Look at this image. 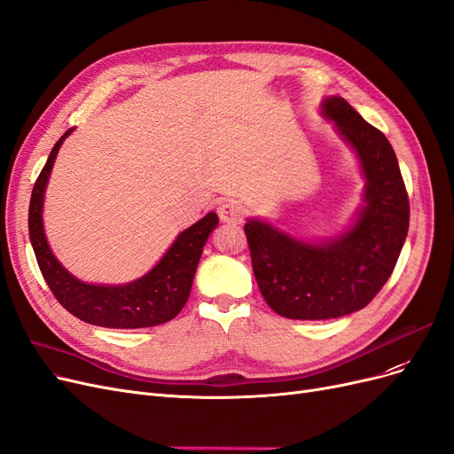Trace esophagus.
Instances as JSON below:
<instances>
[{"label":"esophagus","instance_id":"34e87169","mask_svg":"<svg viewBox=\"0 0 454 454\" xmlns=\"http://www.w3.org/2000/svg\"><path fill=\"white\" fill-rule=\"evenodd\" d=\"M216 213L218 216H221V221L226 223V224H239L243 223V207L239 206L238 201L233 200H228V201H223L221 206L216 207Z\"/></svg>","mask_w":454,"mask_h":454}]
</instances>
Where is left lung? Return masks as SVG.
Listing matches in <instances>:
<instances>
[{
  "label": "left lung",
  "mask_w": 454,
  "mask_h": 454,
  "mask_svg": "<svg viewBox=\"0 0 454 454\" xmlns=\"http://www.w3.org/2000/svg\"><path fill=\"white\" fill-rule=\"evenodd\" d=\"M320 109L362 166L364 206L353 228L307 243L258 218L245 224L262 296L277 315L298 320L338 318L368 305L392 275L409 228L407 190L383 131L340 96L326 98Z\"/></svg>",
  "instance_id": "8db88e82"
}]
</instances>
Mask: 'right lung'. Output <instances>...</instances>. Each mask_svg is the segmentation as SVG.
<instances>
[{
	"instance_id": "1",
	"label": "right lung",
	"mask_w": 454,
	"mask_h": 454,
	"mask_svg": "<svg viewBox=\"0 0 454 454\" xmlns=\"http://www.w3.org/2000/svg\"><path fill=\"white\" fill-rule=\"evenodd\" d=\"M71 131L73 128L58 139L32 190L27 228H30V241L39 270L54 298L84 323L104 328H147L164 325L177 317L184 307L203 245L216 228L218 216L216 213H207L201 221L181 231L162 260L136 281L116 286L79 281L56 260L43 230L45 188L58 149Z\"/></svg>"
}]
</instances>
